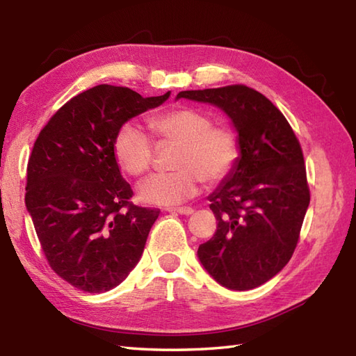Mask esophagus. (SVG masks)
<instances>
[{
  "mask_svg": "<svg viewBox=\"0 0 356 356\" xmlns=\"http://www.w3.org/2000/svg\"><path fill=\"white\" fill-rule=\"evenodd\" d=\"M166 211H170V213H179L184 216H191L194 213V209L191 207H176V208H168Z\"/></svg>",
  "mask_w": 356,
  "mask_h": 356,
  "instance_id": "34e87169",
  "label": "esophagus"
}]
</instances>
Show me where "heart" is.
Segmentation results:
<instances>
[{"mask_svg":"<svg viewBox=\"0 0 356 356\" xmlns=\"http://www.w3.org/2000/svg\"><path fill=\"white\" fill-rule=\"evenodd\" d=\"M148 128L157 143H177L170 172H159L139 188V197L149 205L172 207L199 191L200 182L216 185L236 168L240 143L228 125L213 124L208 113L177 107L148 118ZM113 157L133 177L145 174L153 163L149 136L134 124H124L113 139Z\"/></svg>","mask_w":356,"mask_h":356,"instance_id":"obj_1","label":"heart"}]
</instances>
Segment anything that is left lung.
<instances>
[{
  "mask_svg": "<svg viewBox=\"0 0 356 356\" xmlns=\"http://www.w3.org/2000/svg\"><path fill=\"white\" fill-rule=\"evenodd\" d=\"M177 97L217 105L238 131L236 168L209 195L217 229L197 254L222 286L254 289L286 266L300 240L311 202L303 149L283 113L251 87L186 90Z\"/></svg>",
  "mask_w": 356,
  "mask_h": 356,
  "instance_id": "8db88e82",
  "label": "left lung"
}]
</instances>
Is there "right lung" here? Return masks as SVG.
I'll use <instances>...</instances> for the list:
<instances>
[{"label": "right lung", "instance_id": "1", "mask_svg": "<svg viewBox=\"0 0 356 356\" xmlns=\"http://www.w3.org/2000/svg\"><path fill=\"white\" fill-rule=\"evenodd\" d=\"M168 96L96 86L65 102L38 136L27 163L26 207L49 266L79 291L113 289L140 259L161 209L131 202L111 145L128 119Z\"/></svg>", "mask_w": 356, "mask_h": 356}]
</instances>
